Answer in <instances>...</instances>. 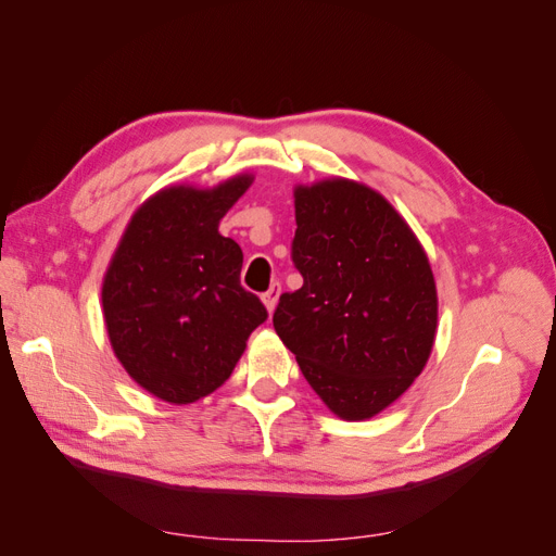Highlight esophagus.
<instances>
[{
  "label": "esophagus",
  "instance_id": "34e87169",
  "mask_svg": "<svg viewBox=\"0 0 556 556\" xmlns=\"http://www.w3.org/2000/svg\"><path fill=\"white\" fill-rule=\"evenodd\" d=\"M278 296H280V282H274L271 288H268L264 294H262V301L268 313H274L276 304H278Z\"/></svg>",
  "mask_w": 556,
  "mask_h": 556
}]
</instances>
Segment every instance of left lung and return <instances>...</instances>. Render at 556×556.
I'll use <instances>...</instances> for the list:
<instances>
[{"instance_id": "left-lung-1", "label": "left lung", "mask_w": 556, "mask_h": 556, "mask_svg": "<svg viewBox=\"0 0 556 556\" xmlns=\"http://www.w3.org/2000/svg\"><path fill=\"white\" fill-rule=\"evenodd\" d=\"M294 213L304 285L280 296L276 333L331 413L368 419L431 355L439 296L427 252L390 201L355 180L296 185Z\"/></svg>"}]
</instances>
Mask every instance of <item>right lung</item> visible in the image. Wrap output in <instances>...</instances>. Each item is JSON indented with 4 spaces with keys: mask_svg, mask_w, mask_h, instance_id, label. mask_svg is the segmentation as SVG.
<instances>
[{
    "mask_svg": "<svg viewBox=\"0 0 556 556\" xmlns=\"http://www.w3.org/2000/svg\"><path fill=\"white\" fill-rule=\"evenodd\" d=\"M164 188L131 215L102 285L113 352L146 392L192 403L215 392L268 317L241 285L243 252L217 225L250 188Z\"/></svg>",
    "mask_w": 556,
    "mask_h": 556,
    "instance_id": "right-lung-1",
    "label": "right lung"
}]
</instances>
